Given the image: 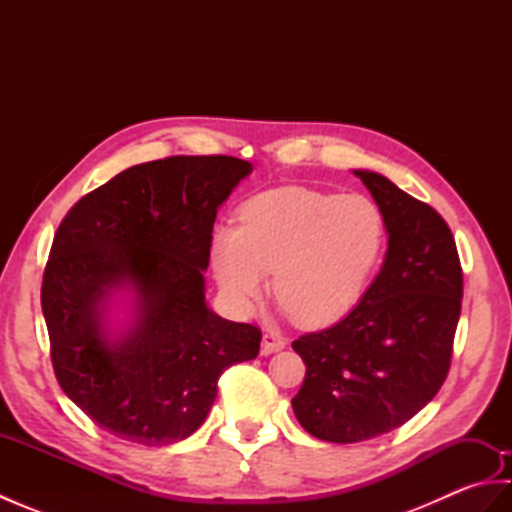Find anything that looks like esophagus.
<instances>
[{"label": "esophagus", "instance_id": "1", "mask_svg": "<svg viewBox=\"0 0 512 512\" xmlns=\"http://www.w3.org/2000/svg\"><path fill=\"white\" fill-rule=\"evenodd\" d=\"M284 347H286V341H284V336H281L279 332H266L264 334V339H262V354L264 356L284 350Z\"/></svg>", "mask_w": 512, "mask_h": 512}]
</instances>
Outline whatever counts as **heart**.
<instances>
[{"label":"heart","instance_id":"1","mask_svg":"<svg viewBox=\"0 0 512 512\" xmlns=\"http://www.w3.org/2000/svg\"><path fill=\"white\" fill-rule=\"evenodd\" d=\"M385 220L361 193L284 187L255 195L239 226L211 235V268L226 299L248 312L268 288L292 319L328 325L363 297L383 253Z\"/></svg>","mask_w":512,"mask_h":512}]
</instances>
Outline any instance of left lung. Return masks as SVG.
<instances>
[{"mask_svg":"<svg viewBox=\"0 0 512 512\" xmlns=\"http://www.w3.org/2000/svg\"><path fill=\"white\" fill-rule=\"evenodd\" d=\"M354 176L383 213V268L345 319L292 343L306 363L295 416L310 436L336 444L398 429L438 394L462 310V266L447 222L380 173Z\"/></svg>","mask_w":512,"mask_h":512,"instance_id":"obj_1","label":"left lung"}]
</instances>
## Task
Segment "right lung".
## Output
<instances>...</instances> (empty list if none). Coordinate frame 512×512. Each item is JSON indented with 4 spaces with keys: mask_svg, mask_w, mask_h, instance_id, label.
<instances>
[{
    "mask_svg": "<svg viewBox=\"0 0 512 512\" xmlns=\"http://www.w3.org/2000/svg\"><path fill=\"white\" fill-rule=\"evenodd\" d=\"M253 165L173 156L118 173L76 202L43 270L41 310L61 389L112 436L167 447L200 429L226 367L262 332L204 297L217 209ZM124 295L128 317L113 328Z\"/></svg>",
    "mask_w": 512,
    "mask_h": 512,
    "instance_id": "1",
    "label": "right lung"
}]
</instances>
